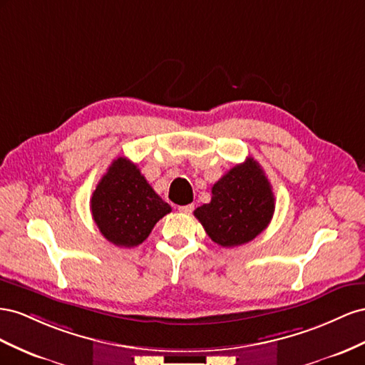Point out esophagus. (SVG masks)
<instances>
[{
  "instance_id": "34e87169",
  "label": "esophagus",
  "mask_w": 365,
  "mask_h": 365,
  "mask_svg": "<svg viewBox=\"0 0 365 365\" xmlns=\"http://www.w3.org/2000/svg\"><path fill=\"white\" fill-rule=\"evenodd\" d=\"M179 211L182 214H191L194 211V205H185V206H180Z\"/></svg>"
}]
</instances>
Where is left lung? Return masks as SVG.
I'll use <instances>...</instances> for the list:
<instances>
[{"label": "left lung", "mask_w": 365, "mask_h": 365, "mask_svg": "<svg viewBox=\"0 0 365 365\" xmlns=\"http://www.w3.org/2000/svg\"><path fill=\"white\" fill-rule=\"evenodd\" d=\"M274 211L272 186L258 162L247 158L214 183L211 202L197 207L194 215L214 243L234 247L262 234Z\"/></svg>", "instance_id": "1"}]
</instances>
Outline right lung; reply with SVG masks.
Masks as SVG:
<instances>
[{
  "label": "right lung",
  "mask_w": 365,
  "mask_h": 365,
  "mask_svg": "<svg viewBox=\"0 0 365 365\" xmlns=\"http://www.w3.org/2000/svg\"><path fill=\"white\" fill-rule=\"evenodd\" d=\"M93 220L113 245L134 247L147 240L154 225L171 212L136 163L118 158L102 175L90 200Z\"/></svg>",
  "instance_id": "obj_1"
}]
</instances>
